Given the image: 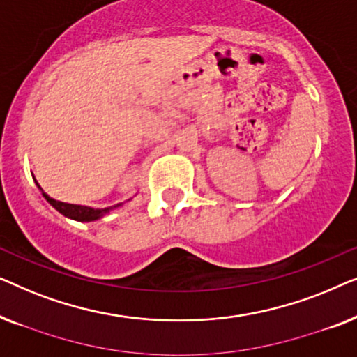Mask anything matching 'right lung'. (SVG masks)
I'll return each mask as SVG.
<instances>
[{
  "instance_id": "right-lung-1",
  "label": "right lung",
  "mask_w": 357,
  "mask_h": 357,
  "mask_svg": "<svg viewBox=\"0 0 357 357\" xmlns=\"http://www.w3.org/2000/svg\"><path fill=\"white\" fill-rule=\"evenodd\" d=\"M36 180V178H33ZM37 183V180H36ZM37 187L40 188V185L37 183ZM40 192L43 195V198L47 199L48 203L52 204L53 208L56 209L58 213H61L63 216L70 218V219H75V221H81V222H91V221H97V219H100L104 214L110 213L112 209L119 208L120 204H115V206H110V208H104V209H96V208H89V206H81V204H70V203H63V202H58V199H53L48 197L47 193H43V190L40 188Z\"/></svg>"
}]
</instances>
